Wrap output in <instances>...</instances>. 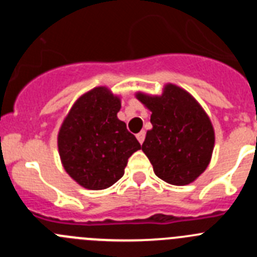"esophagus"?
Returning a JSON list of instances; mask_svg holds the SVG:
<instances>
[{
	"label": "esophagus",
	"mask_w": 257,
	"mask_h": 257,
	"mask_svg": "<svg viewBox=\"0 0 257 257\" xmlns=\"http://www.w3.org/2000/svg\"><path fill=\"white\" fill-rule=\"evenodd\" d=\"M136 139L139 140L140 144H143V142H144V139H145V131H140V133L136 135Z\"/></svg>",
	"instance_id": "34e87169"
}]
</instances>
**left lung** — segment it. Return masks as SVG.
<instances>
[{
	"label": "left lung",
	"mask_w": 257,
	"mask_h": 257,
	"mask_svg": "<svg viewBox=\"0 0 257 257\" xmlns=\"http://www.w3.org/2000/svg\"><path fill=\"white\" fill-rule=\"evenodd\" d=\"M151 110L152 128L142 151L154 174L172 185L193 183L207 169L215 147V131L201 104L184 88L166 83L161 95L136 92Z\"/></svg>",
	"instance_id": "1"
}]
</instances>
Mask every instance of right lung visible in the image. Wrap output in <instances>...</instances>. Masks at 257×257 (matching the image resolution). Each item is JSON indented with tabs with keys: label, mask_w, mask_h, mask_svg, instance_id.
Wrapping results in <instances>:
<instances>
[{
	"label": "right lung",
	"mask_w": 257,
	"mask_h": 257,
	"mask_svg": "<svg viewBox=\"0 0 257 257\" xmlns=\"http://www.w3.org/2000/svg\"><path fill=\"white\" fill-rule=\"evenodd\" d=\"M121 97L97 86L74 101L58 134L61 165L86 189L112 187L123 176L127 161L142 148L118 119Z\"/></svg>",
	"instance_id": "right-lung-1"
}]
</instances>
